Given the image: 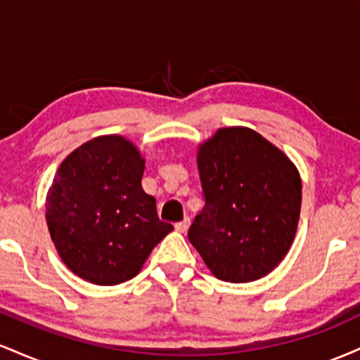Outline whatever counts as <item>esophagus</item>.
<instances>
[{"mask_svg":"<svg viewBox=\"0 0 360 360\" xmlns=\"http://www.w3.org/2000/svg\"><path fill=\"white\" fill-rule=\"evenodd\" d=\"M189 225H191V220H189V218L186 217L183 221H177V223H176V230H177V232L184 233V232H188Z\"/></svg>","mask_w":360,"mask_h":360,"instance_id":"esophagus-1","label":"esophagus"}]
</instances>
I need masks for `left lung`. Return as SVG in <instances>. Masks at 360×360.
Segmentation results:
<instances>
[{"instance_id": "left-lung-1", "label": "left lung", "mask_w": 360, "mask_h": 360, "mask_svg": "<svg viewBox=\"0 0 360 360\" xmlns=\"http://www.w3.org/2000/svg\"><path fill=\"white\" fill-rule=\"evenodd\" d=\"M198 171L205 208L188 238L208 269L226 283L269 274L298 229V169L255 130L229 127L198 147Z\"/></svg>"}]
</instances>
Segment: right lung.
Returning <instances> with one entry per match:
<instances>
[{"instance_id":"add662e5","label":"right lung","mask_w":360,"mask_h":360,"mask_svg":"<svg viewBox=\"0 0 360 360\" xmlns=\"http://www.w3.org/2000/svg\"><path fill=\"white\" fill-rule=\"evenodd\" d=\"M143 169L146 159L122 135L82 143L57 169L45 218L62 262L84 281L115 286L135 278L174 229L142 189Z\"/></svg>"}]
</instances>
